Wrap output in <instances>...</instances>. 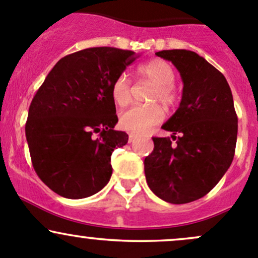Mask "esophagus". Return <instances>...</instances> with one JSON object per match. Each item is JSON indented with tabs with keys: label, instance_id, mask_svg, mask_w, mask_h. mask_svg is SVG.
Wrapping results in <instances>:
<instances>
[{
	"label": "esophagus",
	"instance_id": "obj_1",
	"mask_svg": "<svg viewBox=\"0 0 258 258\" xmlns=\"http://www.w3.org/2000/svg\"><path fill=\"white\" fill-rule=\"evenodd\" d=\"M136 135H135V134H130L128 135V142H130V144H131V142H134L135 141V140H136Z\"/></svg>",
	"mask_w": 258,
	"mask_h": 258
}]
</instances>
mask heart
<instances>
[{
    "mask_svg": "<svg viewBox=\"0 0 258 258\" xmlns=\"http://www.w3.org/2000/svg\"><path fill=\"white\" fill-rule=\"evenodd\" d=\"M141 77L155 83V90L150 96V102H161L166 107H171L176 102V92L173 88L175 70L163 59H152L137 69ZM111 96L114 103L126 106L131 101V82L126 75H119L113 81ZM165 112L158 105L134 106L119 114V127L132 134H144L153 126L162 122Z\"/></svg>",
    "mask_w": 258,
    "mask_h": 258,
    "instance_id": "b5f03b06",
    "label": "heart"
}]
</instances>
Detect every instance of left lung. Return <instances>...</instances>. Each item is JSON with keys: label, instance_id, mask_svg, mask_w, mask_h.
Listing matches in <instances>:
<instances>
[{"label": "left lung", "instance_id": "8db88e82", "mask_svg": "<svg viewBox=\"0 0 258 258\" xmlns=\"http://www.w3.org/2000/svg\"><path fill=\"white\" fill-rule=\"evenodd\" d=\"M156 54L175 64L183 91L177 111L162 126L176 144L170 137H152L155 147L145 158L146 181L163 201L188 204L209 194L232 163L237 114L225 76L204 57L187 49Z\"/></svg>", "mask_w": 258, "mask_h": 258}]
</instances>
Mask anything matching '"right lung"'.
I'll use <instances>...</instances> for the list:
<instances>
[{
    "label": "right lung",
    "mask_w": 258,
    "mask_h": 258,
    "mask_svg": "<svg viewBox=\"0 0 258 258\" xmlns=\"http://www.w3.org/2000/svg\"><path fill=\"white\" fill-rule=\"evenodd\" d=\"M136 58L127 49H81L59 59L36 92L26 139L36 173L59 196L85 199L110 181L111 155L128 141L113 130L111 87Z\"/></svg>",
    "instance_id": "1"
}]
</instances>
